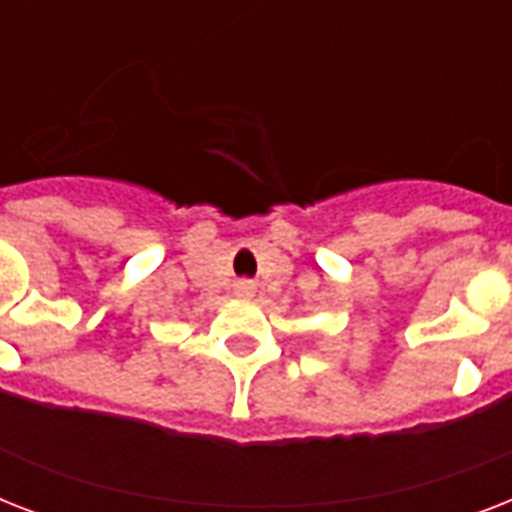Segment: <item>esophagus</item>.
Returning a JSON list of instances; mask_svg holds the SVG:
<instances>
[{
  "label": "esophagus",
  "instance_id": "esophagus-1",
  "mask_svg": "<svg viewBox=\"0 0 512 512\" xmlns=\"http://www.w3.org/2000/svg\"><path fill=\"white\" fill-rule=\"evenodd\" d=\"M239 292H244V295H247V292H252V284H247V281H241Z\"/></svg>",
  "mask_w": 512,
  "mask_h": 512
}]
</instances>
